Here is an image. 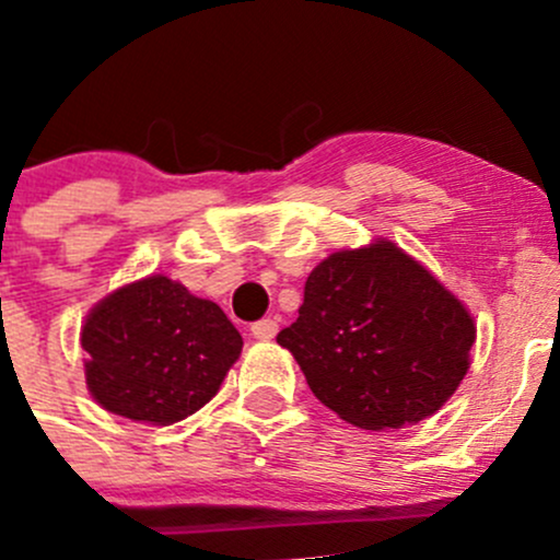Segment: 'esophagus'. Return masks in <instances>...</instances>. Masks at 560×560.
I'll return each instance as SVG.
<instances>
[{
  "instance_id": "obj_1",
  "label": "esophagus",
  "mask_w": 560,
  "mask_h": 560,
  "mask_svg": "<svg viewBox=\"0 0 560 560\" xmlns=\"http://www.w3.org/2000/svg\"><path fill=\"white\" fill-rule=\"evenodd\" d=\"M276 334H279V323H276L273 317H265V319H259V323L252 325V336L259 341H270Z\"/></svg>"
}]
</instances>
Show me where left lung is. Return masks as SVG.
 <instances>
[{"mask_svg": "<svg viewBox=\"0 0 560 560\" xmlns=\"http://www.w3.org/2000/svg\"><path fill=\"white\" fill-rule=\"evenodd\" d=\"M276 341L325 407L377 432L441 410L468 372L476 325L424 265L377 241L323 259Z\"/></svg>", "mask_w": 560, "mask_h": 560, "instance_id": "1", "label": "left lung"}]
</instances>
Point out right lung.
<instances>
[{"label": "right lung", "instance_id": "obj_1", "mask_svg": "<svg viewBox=\"0 0 560 560\" xmlns=\"http://www.w3.org/2000/svg\"><path fill=\"white\" fill-rule=\"evenodd\" d=\"M81 347L86 388L103 410L166 427L219 394L243 339L213 301L150 276L92 308Z\"/></svg>", "mask_w": 560, "mask_h": 560}]
</instances>
